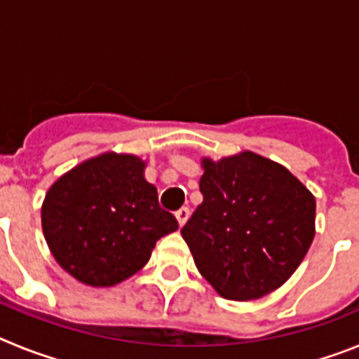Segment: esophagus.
I'll use <instances>...</instances> for the list:
<instances>
[{"label": "esophagus", "instance_id": "esophagus-1", "mask_svg": "<svg viewBox=\"0 0 359 359\" xmlns=\"http://www.w3.org/2000/svg\"><path fill=\"white\" fill-rule=\"evenodd\" d=\"M190 215V210L187 207L180 208V210L176 212V219H177V223H180V226H183V224L187 223V219H189Z\"/></svg>", "mask_w": 359, "mask_h": 359}]
</instances>
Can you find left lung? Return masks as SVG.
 <instances>
[{
	"mask_svg": "<svg viewBox=\"0 0 359 359\" xmlns=\"http://www.w3.org/2000/svg\"><path fill=\"white\" fill-rule=\"evenodd\" d=\"M203 203L182 228L199 273L230 300L271 293L313 243L315 198L290 170L255 152L203 160Z\"/></svg>",
	"mask_w": 359,
	"mask_h": 359,
	"instance_id": "8db88e82",
	"label": "left lung"
}]
</instances>
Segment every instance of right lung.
Returning <instances> with one entry per match:
<instances>
[{"instance_id":"right-lung-1","label":"right lung","mask_w":359,"mask_h":359,"mask_svg":"<svg viewBox=\"0 0 359 359\" xmlns=\"http://www.w3.org/2000/svg\"><path fill=\"white\" fill-rule=\"evenodd\" d=\"M44 239L55 261L90 286H113L147 264L177 221L158 203L144 161L107 152L59 177L44 198Z\"/></svg>"}]
</instances>
